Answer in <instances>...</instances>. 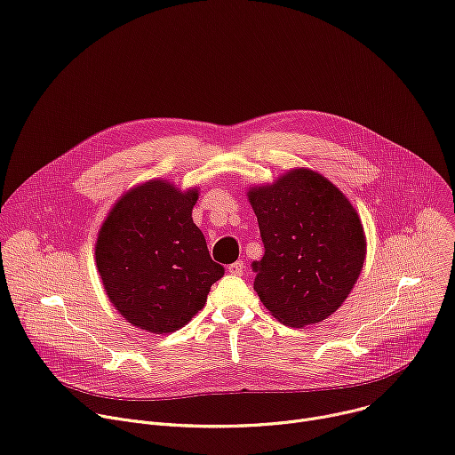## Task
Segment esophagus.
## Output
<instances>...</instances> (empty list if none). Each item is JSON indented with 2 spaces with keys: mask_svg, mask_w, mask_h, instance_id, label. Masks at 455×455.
Masks as SVG:
<instances>
[{
  "mask_svg": "<svg viewBox=\"0 0 455 455\" xmlns=\"http://www.w3.org/2000/svg\"><path fill=\"white\" fill-rule=\"evenodd\" d=\"M228 272H230L232 275H243V272H244V263H243V261H235V263L228 265Z\"/></svg>",
  "mask_w": 455,
  "mask_h": 455,
  "instance_id": "1",
  "label": "esophagus"
}]
</instances>
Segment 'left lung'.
Segmentation results:
<instances>
[{"instance_id": "obj_1", "label": "left lung", "mask_w": 455, "mask_h": 455, "mask_svg": "<svg viewBox=\"0 0 455 455\" xmlns=\"http://www.w3.org/2000/svg\"><path fill=\"white\" fill-rule=\"evenodd\" d=\"M265 254L252 263L254 291L286 326L336 312L357 281L366 252L350 201L326 178L296 169L249 192Z\"/></svg>"}]
</instances>
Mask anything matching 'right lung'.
I'll return each mask as SVG.
<instances>
[{
	"label": "right lung",
	"instance_id": "add662e5",
	"mask_svg": "<svg viewBox=\"0 0 455 455\" xmlns=\"http://www.w3.org/2000/svg\"><path fill=\"white\" fill-rule=\"evenodd\" d=\"M197 190L148 181L123 196L105 220L96 263L112 305L134 326L169 334L204 307L225 268L192 221Z\"/></svg>",
	"mask_w": 455,
	"mask_h": 455
}]
</instances>
